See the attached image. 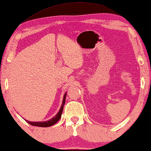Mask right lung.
I'll use <instances>...</instances> for the list:
<instances>
[{"label":"right lung","instance_id":"obj_1","mask_svg":"<svg viewBox=\"0 0 151 151\" xmlns=\"http://www.w3.org/2000/svg\"><path fill=\"white\" fill-rule=\"evenodd\" d=\"M66 95H67V93H65L64 95V97H63V104L61 105L59 112H58L57 114H56L54 118H52V119L49 120V121H45V122H30V121H27L28 122V123H29L30 124H31V125H33V126L41 127H50L57 123V122L59 121V119H60L61 115H62L63 107H64V105L65 103V98H66Z\"/></svg>","mask_w":151,"mask_h":151}]
</instances>
